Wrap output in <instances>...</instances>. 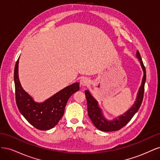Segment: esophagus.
I'll return each mask as SVG.
<instances>
[{
    "instance_id": "obj_1",
    "label": "esophagus",
    "mask_w": 160,
    "mask_h": 160,
    "mask_svg": "<svg viewBox=\"0 0 160 160\" xmlns=\"http://www.w3.org/2000/svg\"><path fill=\"white\" fill-rule=\"evenodd\" d=\"M90 83V80L88 77H82L80 80V83L82 86H86Z\"/></svg>"
}]
</instances>
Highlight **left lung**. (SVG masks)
Returning a JSON list of instances; mask_svg holds the SVG:
<instances>
[{
	"label": "left lung",
	"mask_w": 160,
	"mask_h": 160,
	"mask_svg": "<svg viewBox=\"0 0 160 160\" xmlns=\"http://www.w3.org/2000/svg\"><path fill=\"white\" fill-rule=\"evenodd\" d=\"M135 55H136L137 59L139 62L140 65H141L143 72V76L142 85H140L138 89L135 102L126 112L118 116L113 119H108L104 115L102 109L99 107L98 101L94 98L89 90L87 89L85 91L87 103H88L89 117L95 126L102 132H114V131H118L122 129L132 119L133 115L138 112L140 106H141L144 93V85L146 80V71L138 51H137Z\"/></svg>",
	"instance_id": "left-lung-1"
}]
</instances>
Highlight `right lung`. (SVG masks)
<instances>
[{
    "instance_id": "add662e5",
    "label": "right lung",
    "mask_w": 160,
    "mask_h": 160,
    "mask_svg": "<svg viewBox=\"0 0 160 160\" xmlns=\"http://www.w3.org/2000/svg\"><path fill=\"white\" fill-rule=\"evenodd\" d=\"M17 60L14 72L15 85L16 103L18 109L32 126L40 130H49L59 122L65 112L67 101L70 97L79 90V83H74L58 91L43 102H37L23 89L18 77Z\"/></svg>"
}]
</instances>
